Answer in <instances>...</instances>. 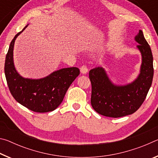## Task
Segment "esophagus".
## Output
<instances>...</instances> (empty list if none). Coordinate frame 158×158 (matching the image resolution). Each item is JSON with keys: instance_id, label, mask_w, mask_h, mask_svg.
I'll return each instance as SVG.
<instances>
[{"instance_id": "34e87169", "label": "esophagus", "mask_w": 158, "mask_h": 158, "mask_svg": "<svg viewBox=\"0 0 158 158\" xmlns=\"http://www.w3.org/2000/svg\"><path fill=\"white\" fill-rule=\"evenodd\" d=\"M80 71H81V73L82 74H86L88 73V71H89V69H88L87 67L85 65H82L81 68H80Z\"/></svg>"}]
</instances>
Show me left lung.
<instances>
[{"label": "left lung", "mask_w": 158, "mask_h": 158, "mask_svg": "<svg viewBox=\"0 0 158 158\" xmlns=\"http://www.w3.org/2000/svg\"><path fill=\"white\" fill-rule=\"evenodd\" d=\"M135 39L139 44L142 63L140 74L133 82L125 85H114L102 67L89 72L92 86L90 102L99 114L111 118L127 116L135 113L145 100L153 81V58L142 31Z\"/></svg>", "instance_id": "8db88e82"}]
</instances>
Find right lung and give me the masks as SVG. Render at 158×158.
<instances>
[{"instance_id":"right-lung-1","label":"right lung","mask_w":158,"mask_h":158,"mask_svg":"<svg viewBox=\"0 0 158 158\" xmlns=\"http://www.w3.org/2000/svg\"><path fill=\"white\" fill-rule=\"evenodd\" d=\"M18 33L10 44L5 62V74L12 95L21 105L37 113L52 111L60 105L67 90L80 71L77 68H67L53 72L44 78H23L14 65L13 49L15 40L22 33Z\"/></svg>"}]
</instances>
